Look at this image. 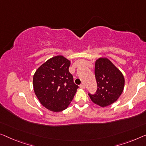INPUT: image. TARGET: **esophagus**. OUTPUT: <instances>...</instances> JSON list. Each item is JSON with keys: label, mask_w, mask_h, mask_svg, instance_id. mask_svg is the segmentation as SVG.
<instances>
[{"label": "esophagus", "mask_w": 146, "mask_h": 146, "mask_svg": "<svg viewBox=\"0 0 146 146\" xmlns=\"http://www.w3.org/2000/svg\"><path fill=\"white\" fill-rule=\"evenodd\" d=\"M80 88H82V89H84V88H85V85H84V84L82 83V84H80Z\"/></svg>", "instance_id": "34e87169"}]
</instances>
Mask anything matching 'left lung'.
<instances>
[{"instance_id": "left-lung-1", "label": "left lung", "mask_w": 146, "mask_h": 146, "mask_svg": "<svg viewBox=\"0 0 146 146\" xmlns=\"http://www.w3.org/2000/svg\"><path fill=\"white\" fill-rule=\"evenodd\" d=\"M95 77L97 90L94 94L88 93L91 100L101 107H106L117 100L125 86L124 76L108 58L96 61Z\"/></svg>"}]
</instances>
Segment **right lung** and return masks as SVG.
Returning a JSON list of instances; mask_svg holds the SVG:
<instances>
[{
	"mask_svg": "<svg viewBox=\"0 0 146 146\" xmlns=\"http://www.w3.org/2000/svg\"><path fill=\"white\" fill-rule=\"evenodd\" d=\"M70 61L62 56L47 60L33 76L35 93L40 104L54 112L68 107L79 86L69 73Z\"/></svg>",
	"mask_w": 146,
	"mask_h": 146,
	"instance_id": "obj_1",
	"label": "right lung"
}]
</instances>
